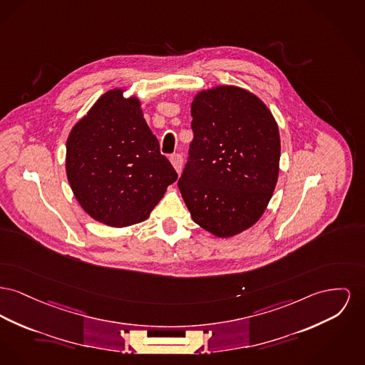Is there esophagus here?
I'll use <instances>...</instances> for the list:
<instances>
[{"label":"esophagus","mask_w":365,"mask_h":365,"mask_svg":"<svg viewBox=\"0 0 365 365\" xmlns=\"http://www.w3.org/2000/svg\"><path fill=\"white\" fill-rule=\"evenodd\" d=\"M170 160H171V164L173 165L175 171L178 172V173H180V171H182V165H183V157H182V154H179V153L172 154Z\"/></svg>","instance_id":"obj_1"}]
</instances>
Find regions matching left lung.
<instances>
[{
    "mask_svg": "<svg viewBox=\"0 0 365 365\" xmlns=\"http://www.w3.org/2000/svg\"><path fill=\"white\" fill-rule=\"evenodd\" d=\"M190 111L194 138L179 190L198 226L236 236L257 223L274 192L277 123L257 95L235 86L198 92Z\"/></svg>",
    "mask_w": 365,
    "mask_h": 365,
    "instance_id": "obj_1",
    "label": "left lung"
}]
</instances>
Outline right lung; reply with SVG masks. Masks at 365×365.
Here are the masks:
<instances>
[{
	"mask_svg": "<svg viewBox=\"0 0 365 365\" xmlns=\"http://www.w3.org/2000/svg\"><path fill=\"white\" fill-rule=\"evenodd\" d=\"M123 93L121 88L103 93L66 143V173L76 200L111 227L146 220L178 179L143 118L140 101Z\"/></svg>",
	"mask_w": 365,
	"mask_h": 365,
	"instance_id": "add662e5",
	"label": "right lung"
}]
</instances>
